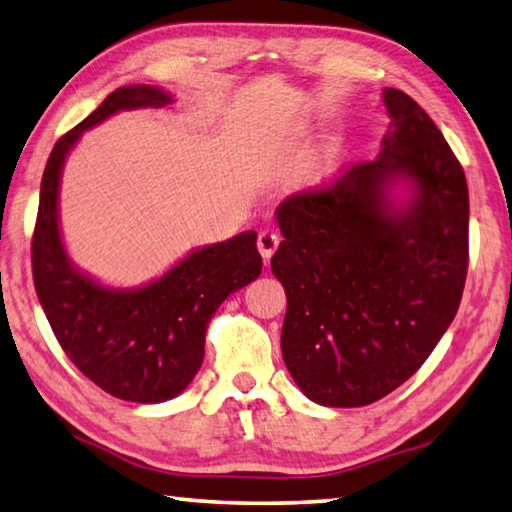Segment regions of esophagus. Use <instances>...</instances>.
Returning <instances> with one entry per match:
<instances>
[{"mask_svg":"<svg viewBox=\"0 0 512 512\" xmlns=\"http://www.w3.org/2000/svg\"><path fill=\"white\" fill-rule=\"evenodd\" d=\"M256 245H258V251H261L263 261H270V258L274 256V251L279 249V245H281V236L272 229H265V231L258 233Z\"/></svg>","mask_w":512,"mask_h":512,"instance_id":"obj_1","label":"esophagus"}]
</instances>
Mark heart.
Listing matches in <instances>:
<instances>
[{
    "label": "heart",
    "instance_id": "obj_1",
    "mask_svg": "<svg viewBox=\"0 0 512 512\" xmlns=\"http://www.w3.org/2000/svg\"><path fill=\"white\" fill-rule=\"evenodd\" d=\"M330 164H333V155H330V152H328V155H324V157L315 159V161H312V164L306 166V170H303V182L319 184L321 179L328 177Z\"/></svg>",
    "mask_w": 512,
    "mask_h": 512
}]
</instances>
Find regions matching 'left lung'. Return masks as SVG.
Instances as JSON below:
<instances>
[{
  "mask_svg": "<svg viewBox=\"0 0 512 512\" xmlns=\"http://www.w3.org/2000/svg\"><path fill=\"white\" fill-rule=\"evenodd\" d=\"M391 132L378 159L279 204L272 272L288 297L281 351L326 407H364L407 382L459 310L468 274V182L414 98L384 89ZM407 176L415 200L388 206Z\"/></svg>",
  "mask_w": 512,
  "mask_h": 512,
  "instance_id": "1",
  "label": "left lung"
}]
</instances>
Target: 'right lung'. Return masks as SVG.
<instances>
[{
    "label": "right lung",
    "mask_w": 512,
    "mask_h": 512,
    "mask_svg": "<svg viewBox=\"0 0 512 512\" xmlns=\"http://www.w3.org/2000/svg\"><path fill=\"white\" fill-rule=\"evenodd\" d=\"M152 85L119 87L53 146L42 175L31 242L33 283L53 335L76 369L114 398L164 402L182 393L204 360L206 326L231 292L258 279L256 233L188 254L139 290H110L71 267L58 229V186L80 134L119 110L164 107Z\"/></svg>",
    "instance_id": "obj_1"
}]
</instances>
